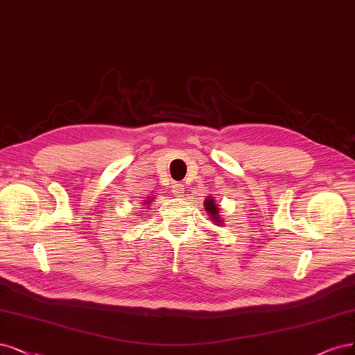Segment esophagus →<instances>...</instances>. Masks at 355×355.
<instances>
[{"instance_id":"obj_1","label":"esophagus","mask_w":355,"mask_h":355,"mask_svg":"<svg viewBox=\"0 0 355 355\" xmlns=\"http://www.w3.org/2000/svg\"><path fill=\"white\" fill-rule=\"evenodd\" d=\"M172 191H173L175 197H183V191H185V187H183L182 183H175V185L172 187Z\"/></svg>"}]
</instances>
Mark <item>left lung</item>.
Segmentation results:
<instances>
[{"instance_id": "8db88e82", "label": "left lung", "mask_w": 355, "mask_h": 355, "mask_svg": "<svg viewBox=\"0 0 355 355\" xmlns=\"http://www.w3.org/2000/svg\"><path fill=\"white\" fill-rule=\"evenodd\" d=\"M204 207H205V211L209 213V216H210L213 222L222 223V218H220V214H218V205L214 202L213 197H209L204 201Z\"/></svg>"}]
</instances>
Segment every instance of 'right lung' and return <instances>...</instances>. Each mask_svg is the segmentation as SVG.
I'll use <instances>...</instances> for the list:
<instances>
[{
	"instance_id": "obj_1",
	"label": "right lung",
	"mask_w": 355,
	"mask_h": 355,
	"mask_svg": "<svg viewBox=\"0 0 355 355\" xmlns=\"http://www.w3.org/2000/svg\"><path fill=\"white\" fill-rule=\"evenodd\" d=\"M145 202H146V201H145Z\"/></svg>"
}]
</instances>
